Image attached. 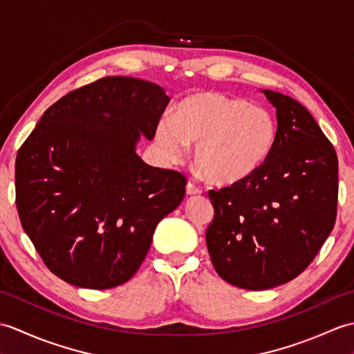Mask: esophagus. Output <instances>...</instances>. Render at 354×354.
I'll return each instance as SVG.
<instances>
[{"label":"esophagus","mask_w":354,"mask_h":354,"mask_svg":"<svg viewBox=\"0 0 354 354\" xmlns=\"http://www.w3.org/2000/svg\"><path fill=\"white\" fill-rule=\"evenodd\" d=\"M185 192H187V194H201L204 190H202V187L189 181L185 185Z\"/></svg>","instance_id":"obj_1"}]
</instances>
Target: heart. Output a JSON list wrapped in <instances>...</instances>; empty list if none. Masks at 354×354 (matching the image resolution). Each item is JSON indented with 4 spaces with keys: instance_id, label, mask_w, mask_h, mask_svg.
<instances>
[{
    "instance_id": "1",
    "label": "heart",
    "mask_w": 354,
    "mask_h": 354,
    "mask_svg": "<svg viewBox=\"0 0 354 354\" xmlns=\"http://www.w3.org/2000/svg\"><path fill=\"white\" fill-rule=\"evenodd\" d=\"M277 120L243 99L216 91L185 95L156 126V141L167 160L178 162L194 149V161L209 181L236 184L266 162L277 141Z\"/></svg>"
}]
</instances>
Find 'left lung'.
<instances>
[{
  "instance_id": "obj_1",
  "label": "left lung",
  "mask_w": 354,
  "mask_h": 354,
  "mask_svg": "<svg viewBox=\"0 0 354 354\" xmlns=\"http://www.w3.org/2000/svg\"><path fill=\"white\" fill-rule=\"evenodd\" d=\"M277 108L275 146L242 183L209 190L212 263L225 281L263 290L298 277L317 257L337 213V156L301 103L263 89Z\"/></svg>"
}]
</instances>
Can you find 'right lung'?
<instances>
[{"label": "right lung", "mask_w": 354, "mask_h": 354, "mask_svg": "<svg viewBox=\"0 0 354 354\" xmlns=\"http://www.w3.org/2000/svg\"><path fill=\"white\" fill-rule=\"evenodd\" d=\"M170 99L147 80L108 76L44 112L15 162L19 221L53 274L86 289L131 280L185 176L135 153Z\"/></svg>", "instance_id": "obj_1"}]
</instances>
